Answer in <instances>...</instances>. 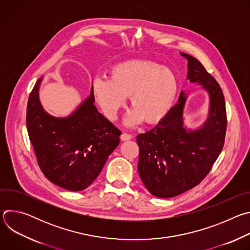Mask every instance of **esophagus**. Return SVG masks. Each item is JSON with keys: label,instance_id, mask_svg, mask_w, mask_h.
I'll use <instances>...</instances> for the list:
<instances>
[{"label": "esophagus", "instance_id": "1", "mask_svg": "<svg viewBox=\"0 0 250 250\" xmlns=\"http://www.w3.org/2000/svg\"><path fill=\"white\" fill-rule=\"evenodd\" d=\"M132 138V135L129 134V133H126V132H124L122 135H121V139L123 141H126V140H129Z\"/></svg>", "mask_w": 250, "mask_h": 250}]
</instances>
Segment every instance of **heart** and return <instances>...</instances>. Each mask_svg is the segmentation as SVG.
Listing matches in <instances>:
<instances>
[{
	"mask_svg": "<svg viewBox=\"0 0 250 250\" xmlns=\"http://www.w3.org/2000/svg\"><path fill=\"white\" fill-rule=\"evenodd\" d=\"M179 84L175 74L150 60L131 59L114 65L110 79L96 77L92 93L103 113L115 120L129 97L133 111L127 125L145 121L153 125L162 121L175 102Z\"/></svg>",
	"mask_w": 250,
	"mask_h": 250,
	"instance_id": "b5f03b06",
	"label": "heart"
}]
</instances>
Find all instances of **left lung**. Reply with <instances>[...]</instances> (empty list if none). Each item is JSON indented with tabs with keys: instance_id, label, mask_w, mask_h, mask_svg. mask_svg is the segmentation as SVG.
<instances>
[{
	"instance_id": "1",
	"label": "left lung",
	"mask_w": 250,
	"mask_h": 250,
	"mask_svg": "<svg viewBox=\"0 0 250 250\" xmlns=\"http://www.w3.org/2000/svg\"><path fill=\"white\" fill-rule=\"evenodd\" d=\"M181 55L188 59L187 78L203 85L209 95V114L200 129L187 130L183 126L186 96L181 92L179 102L155 127L136 136L140 179L158 198L175 197L200 184L225 145L228 120L222 88L197 58Z\"/></svg>"
}]
</instances>
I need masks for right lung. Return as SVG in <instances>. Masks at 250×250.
<instances>
[{
	"label": "right lung",
	"instance_id": "right-lung-1",
	"mask_svg": "<svg viewBox=\"0 0 250 250\" xmlns=\"http://www.w3.org/2000/svg\"><path fill=\"white\" fill-rule=\"evenodd\" d=\"M42 79L35 83L26 108V127L38 164L53 184L82 191L99 176L119 146L122 131L98 112L92 92L68 118L51 117L39 100Z\"/></svg>",
	"mask_w": 250,
	"mask_h": 250
}]
</instances>
